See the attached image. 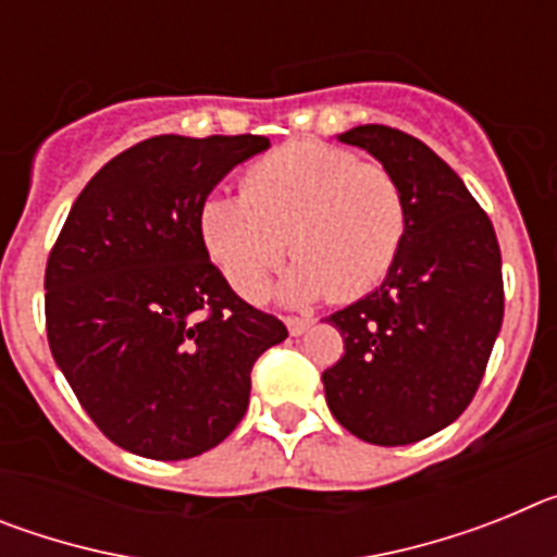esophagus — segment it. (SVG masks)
Returning <instances> with one entry per match:
<instances>
[{
    "mask_svg": "<svg viewBox=\"0 0 557 557\" xmlns=\"http://www.w3.org/2000/svg\"><path fill=\"white\" fill-rule=\"evenodd\" d=\"M284 323H287V332L293 334V337H298V334H304L309 329V318H293V314H289V318H284Z\"/></svg>",
    "mask_w": 557,
    "mask_h": 557,
    "instance_id": "esophagus-1",
    "label": "esophagus"
}]
</instances>
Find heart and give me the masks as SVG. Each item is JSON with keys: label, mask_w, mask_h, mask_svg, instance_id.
<instances>
[{"label": "heart", "mask_w": 557, "mask_h": 557, "mask_svg": "<svg viewBox=\"0 0 557 557\" xmlns=\"http://www.w3.org/2000/svg\"><path fill=\"white\" fill-rule=\"evenodd\" d=\"M407 223L405 186L385 164L326 145L270 152L245 172L243 195H214L200 209L211 262L245 301L262 298L287 245L284 301L362 298L396 264Z\"/></svg>", "instance_id": "heart-1"}]
</instances>
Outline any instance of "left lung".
<instances>
[{
    "label": "left lung",
    "mask_w": 557,
    "mask_h": 557,
    "mask_svg": "<svg viewBox=\"0 0 557 557\" xmlns=\"http://www.w3.org/2000/svg\"><path fill=\"white\" fill-rule=\"evenodd\" d=\"M337 139L401 181L410 223L385 282L329 314L346 354L323 371L326 405L368 444L407 446L460 418L480 387L505 314L499 243L460 175L421 139L387 125Z\"/></svg>",
    "instance_id": "obj_1"
}]
</instances>
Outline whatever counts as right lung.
Masks as SVG:
<instances>
[{
    "mask_svg": "<svg viewBox=\"0 0 557 557\" xmlns=\"http://www.w3.org/2000/svg\"><path fill=\"white\" fill-rule=\"evenodd\" d=\"M264 136H152L69 211L44 275L49 351L108 441L150 460L214 449L243 421L250 368L287 326L209 262L200 209Z\"/></svg>",
    "mask_w": 557,
    "mask_h": 557,
    "instance_id": "1",
    "label": "right lung"
}]
</instances>
